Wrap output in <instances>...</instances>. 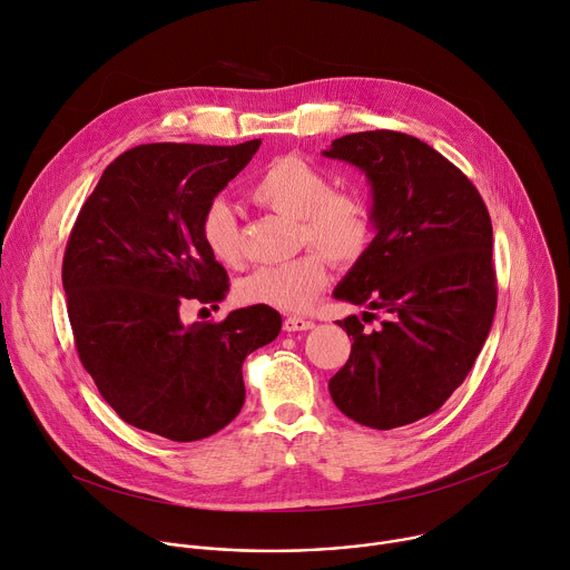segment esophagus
I'll return each instance as SVG.
<instances>
[{"mask_svg": "<svg viewBox=\"0 0 570 570\" xmlns=\"http://www.w3.org/2000/svg\"><path fill=\"white\" fill-rule=\"evenodd\" d=\"M315 327L313 320H306V317H299V315H291L284 320V330L286 332H308Z\"/></svg>", "mask_w": 570, "mask_h": 570, "instance_id": "1", "label": "esophagus"}]
</instances>
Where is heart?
Listing matches in <instances>:
<instances>
[{
  "label": "heart",
  "mask_w": 570,
  "mask_h": 570,
  "mask_svg": "<svg viewBox=\"0 0 570 570\" xmlns=\"http://www.w3.org/2000/svg\"><path fill=\"white\" fill-rule=\"evenodd\" d=\"M250 196L255 203L295 218L299 225L297 246H313L334 264H354L367 250L372 236L367 203L358 194L336 191L332 178L302 157H275L253 183ZM200 234L216 262L225 266L240 262V234L227 203L214 200L205 209ZM321 256L311 250L286 264L262 266L240 279L238 297L246 304L286 313L304 311L327 284V264Z\"/></svg>",
  "instance_id": "obj_1"
}]
</instances>
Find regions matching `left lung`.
I'll return each instance as SVG.
<instances>
[{"instance_id":"8db88e82","label":"left lung","mask_w":570,"mask_h":570,"mask_svg":"<svg viewBox=\"0 0 570 570\" xmlns=\"http://www.w3.org/2000/svg\"><path fill=\"white\" fill-rule=\"evenodd\" d=\"M322 155L365 174L376 229L334 297L385 315L372 332L356 315L338 320L354 343L330 381L332 399L370 429L413 424L442 409L492 330L490 212L471 180L417 137L352 132Z\"/></svg>"}]
</instances>
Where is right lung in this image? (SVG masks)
I'll list each match as a JSON object with an SVG mask.
<instances>
[{
  "label": "right lung",
  "mask_w": 570,
  "mask_h": 570,
  "mask_svg": "<svg viewBox=\"0 0 570 570\" xmlns=\"http://www.w3.org/2000/svg\"><path fill=\"white\" fill-rule=\"evenodd\" d=\"M259 144L135 146L78 212L62 259L76 352L135 429L196 442L227 426L246 401L243 361L282 330V315L264 304L220 322L180 320L187 302L218 308L229 291L200 223Z\"/></svg>",
  "instance_id": "add662e5"
}]
</instances>
